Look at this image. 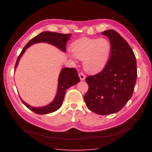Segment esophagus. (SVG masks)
<instances>
[{"label":"esophagus","mask_w":152,"mask_h":152,"mask_svg":"<svg viewBox=\"0 0 152 152\" xmlns=\"http://www.w3.org/2000/svg\"><path fill=\"white\" fill-rule=\"evenodd\" d=\"M79 76L80 79L81 80H84L85 79V78H86L85 75L83 73H79Z\"/></svg>","instance_id":"obj_1"}]
</instances>
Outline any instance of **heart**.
<instances>
[{"label": "heart", "instance_id": "1", "mask_svg": "<svg viewBox=\"0 0 152 152\" xmlns=\"http://www.w3.org/2000/svg\"><path fill=\"white\" fill-rule=\"evenodd\" d=\"M112 44L106 38H82L72 45L73 53L69 55L73 58L83 60L84 69L90 73H96L105 68L112 53Z\"/></svg>", "mask_w": 152, "mask_h": 152}]
</instances>
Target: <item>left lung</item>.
<instances>
[{"mask_svg": "<svg viewBox=\"0 0 152 152\" xmlns=\"http://www.w3.org/2000/svg\"><path fill=\"white\" fill-rule=\"evenodd\" d=\"M102 35L112 44L111 58L100 73L86 78L89 88L84 100L90 111L103 115L118 112L131 98L137 69L132 49L118 33L110 29Z\"/></svg>", "mask_w": 152, "mask_h": 152, "instance_id": "1", "label": "left lung"}]
</instances>
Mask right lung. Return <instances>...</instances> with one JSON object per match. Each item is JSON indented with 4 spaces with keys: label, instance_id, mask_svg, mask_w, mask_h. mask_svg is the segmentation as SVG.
<instances>
[{
    "label": "right lung",
    "instance_id": "1",
    "mask_svg": "<svg viewBox=\"0 0 152 152\" xmlns=\"http://www.w3.org/2000/svg\"><path fill=\"white\" fill-rule=\"evenodd\" d=\"M70 36L71 34H64L50 31H45L40 33L31 39L24 47L17 59L15 70L18 66L21 57L24 54L26 50L32 45L39 42H46L56 47L62 52H66V43L70 39ZM58 81V83L56 94L53 100L48 105L40 107H34L28 104L20 98L21 102L28 109L38 114H47L57 111L62 104L66 90L71 86L79 83L80 79L76 69L64 68L62 69L60 72Z\"/></svg>",
    "mask_w": 152,
    "mask_h": 152
}]
</instances>
